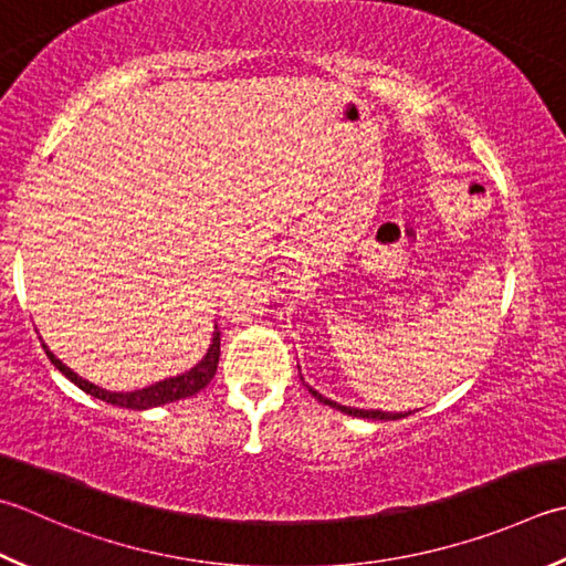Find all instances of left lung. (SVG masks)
I'll list each match as a JSON object with an SVG mask.
<instances>
[{
	"instance_id": "left-lung-1",
	"label": "left lung",
	"mask_w": 566,
	"mask_h": 566,
	"mask_svg": "<svg viewBox=\"0 0 566 566\" xmlns=\"http://www.w3.org/2000/svg\"><path fill=\"white\" fill-rule=\"evenodd\" d=\"M308 387V385H306ZM308 392H312L318 402H324V405H328V407H334V409H340V412H346V415H350V417H363V419H400V417H407V415H390V412H380V409H356V407H343V405H338V402H334V400H328V397H324L321 392H316L314 387H308Z\"/></svg>"
}]
</instances>
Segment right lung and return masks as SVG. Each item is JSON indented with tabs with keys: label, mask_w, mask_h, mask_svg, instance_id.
Listing matches in <instances>:
<instances>
[{
	"label": "right lung",
	"mask_w": 566,
	"mask_h": 566,
	"mask_svg": "<svg viewBox=\"0 0 566 566\" xmlns=\"http://www.w3.org/2000/svg\"><path fill=\"white\" fill-rule=\"evenodd\" d=\"M43 350H46V356L55 365V368H59L73 385L81 387L83 392L93 395V397H97V400H103L107 405H117V407H125V409H151V407H161V405H169V402H176V400H184V397H191L198 390H203V387L210 380H213V375L218 370V358H220V331L216 326L213 338H210L208 353L193 365L191 370L176 375V378H166L161 382H154L149 387H142V390H135V392H109V390H103V387H97L93 382L83 380L81 375L73 373L69 368V365H63L49 350L46 343H43Z\"/></svg>",
	"instance_id": "right-lung-1"
}]
</instances>
